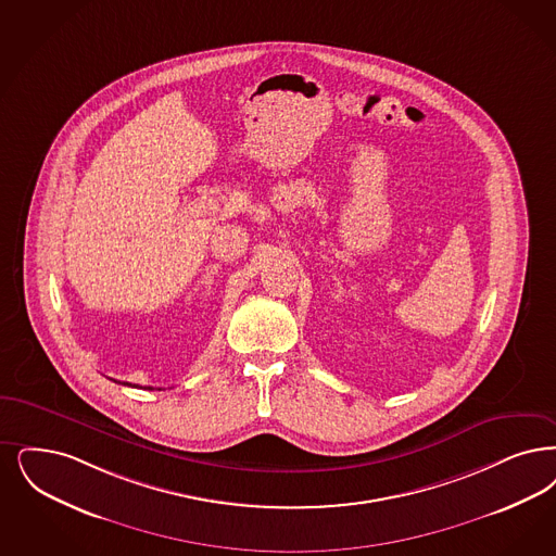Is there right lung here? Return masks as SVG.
<instances>
[{
  "instance_id": "add662e5",
  "label": "right lung",
  "mask_w": 556,
  "mask_h": 556,
  "mask_svg": "<svg viewBox=\"0 0 556 556\" xmlns=\"http://www.w3.org/2000/svg\"><path fill=\"white\" fill-rule=\"evenodd\" d=\"M113 382H117V380H113ZM124 384H128V382H124ZM128 387H132V384H128ZM144 389H151L153 391V387H144ZM161 391V389H159Z\"/></svg>"
}]
</instances>
